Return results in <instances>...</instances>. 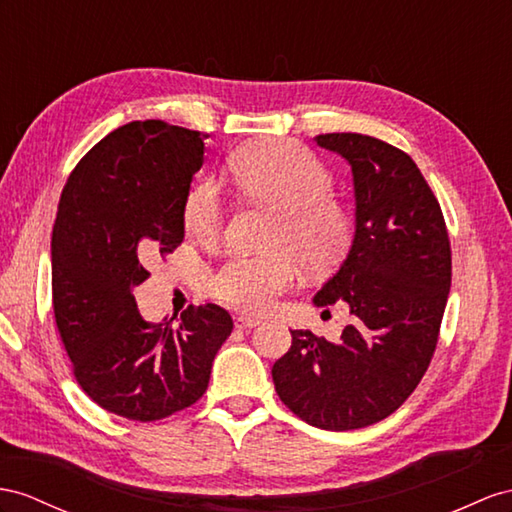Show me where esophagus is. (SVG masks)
Instances as JSON below:
<instances>
[{"instance_id": "obj_1", "label": "esophagus", "mask_w": 512, "mask_h": 512, "mask_svg": "<svg viewBox=\"0 0 512 512\" xmlns=\"http://www.w3.org/2000/svg\"><path fill=\"white\" fill-rule=\"evenodd\" d=\"M259 324H261V320L251 318V316H238V318H235V329H240V331H251V329H255V326H259Z\"/></svg>"}]
</instances>
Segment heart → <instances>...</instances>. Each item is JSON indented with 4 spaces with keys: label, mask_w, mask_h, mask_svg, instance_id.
I'll use <instances>...</instances> for the list:
<instances>
[{
    "label": "heart",
    "mask_w": 512,
    "mask_h": 512,
    "mask_svg": "<svg viewBox=\"0 0 512 512\" xmlns=\"http://www.w3.org/2000/svg\"><path fill=\"white\" fill-rule=\"evenodd\" d=\"M229 177L244 196L279 212L270 235V255H233L212 287L218 298L246 313H268L298 281L299 257L324 268L346 251L350 218L329 194L333 179L324 164L290 140L246 144L229 164ZM190 238L212 244L222 231V199L214 181H199L183 203Z\"/></svg>",
    "instance_id": "b5f03b06"
}]
</instances>
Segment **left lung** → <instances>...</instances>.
<instances>
[{
    "mask_svg": "<svg viewBox=\"0 0 512 512\" xmlns=\"http://www.w3.org/2000/svg\"><path fill=\"white\" fill-rule=\"evenodd\" d=\"M316 142L352 170L355 238L313 305L346 303L350 324L337 344L292 331L272 381L307 424L355 430L391 415L422 381L448 303L452 253L441 207L409 155L363 134Z\"/></svg>",
    "mask_w": 512,
    "mask_h": 512,
    "instance_id": "obj_1",
    "label": "left lung"
}]
</instances>
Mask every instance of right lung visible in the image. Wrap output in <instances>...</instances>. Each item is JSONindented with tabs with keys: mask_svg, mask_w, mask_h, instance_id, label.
Masks as SVG:
<instances>
[{
	"mask_svg": "<svg viewBox=\"0 0 512 512\" xmlns=\"http://www.w3.org/2000/svg\"><path fill=\"white\" fill-rule=\"evenodd\" d=\"M201 131L134 121L75 166L51 233V292L77 383L101 409L155 422L199 400L233 320L218 305L149 322L144 264L183 242V203L203 166Z\"/></svg>",
	"mask_w": 512,
	"mask_h": 512,
	"instance_id": "1",
	"label": "right lung"
}]
</instances>
